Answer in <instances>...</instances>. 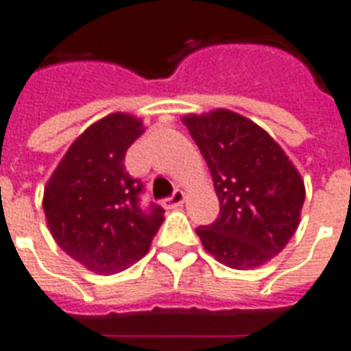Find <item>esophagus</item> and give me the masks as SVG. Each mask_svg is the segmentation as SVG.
<instances>
[{
  "instance_id": "obj_1",
  "label": "esophagus",
  "mask_w": 351,
  "mask_h": 351,
  "mask_svg": "<svg viewBox=\"0 0 351 351\" xmlns=\"http://www.w3.org/2000/svg\"><path fill=\"white\" fill-rule=\"evenodd\" d=\"M185 202V192L183 191H173L172 196H168L162 199V205H165L166 209H173V207H179V205Z\"/></svg>"
}]
</instances>
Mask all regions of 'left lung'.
<instances>
[{
    "label": "left lung",
    "mask_w": 351,
    "mask_h": 351,
    "mask_svg": "<svg viewBox=\"0 0 351 351\" xmlns=\"http://www.w3.org/2000/svg\"><path fill=\"white\" fill-rule=\"evenodd\" d=\"M185 125L213 176L220 215L196 229L222 265L261 266L291 241L304 207V181L278 142L231 110L185 116Z\"/></svg>",
    "instance_id": "left-lung-1"
}]
</instances>
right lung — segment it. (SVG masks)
<instances>
[{"mask_svg": "<svg viewBox=\"0 0 351 351\" xmlns=\"http://www.w3.org/2000/svg\"><path fill=\"white\" fill-rule=\"evenodd\" d=\"M144 133L135 116H105L66 152L44 191L51 235L66 254L97 274L142 259L165 209L142 204L144 185L125 170L129 146Z\"/></svg>", "mask_w": 351, "mask_h": 351, "instance_id": "right-lung-1", "label": "right lung"}]
</instances>
